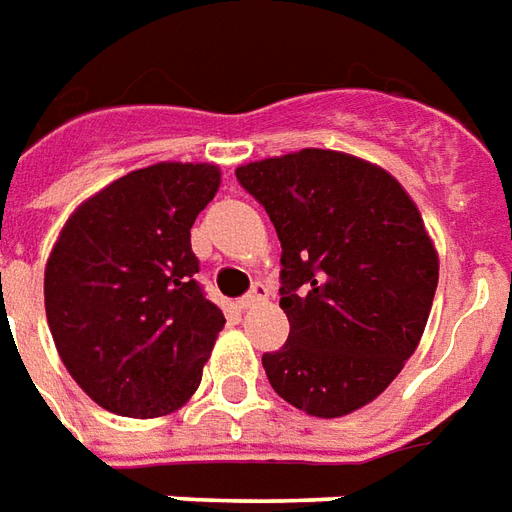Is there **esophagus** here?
<instances>
[{"label":"esophagus","instance_id":"obj_1","mask_svg":"<svg viewBox=\"0 0 512 512\" xmlns=\"http://www.w3.org/2000/svg\"><path fill=\"white\" fill-rule=\"evenodd\" d=\"M266 298H268V287L263 285V282H255V285H252V290H249V293H246L244 298L238 301V306H241V309H252V306L263 304Z\"/></svg>","mask_w":512,"mask_h":512}]
</instances>
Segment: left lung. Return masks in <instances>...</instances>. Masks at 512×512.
<instances>
[{
	"label": "left lung",
	"mask_w": 512,
	"mask_h": 512,
	"mask_svg": "<svg viewBox=\"0 0 512 512\" xmlns=\"http://www.w3.org/2000/svg\"><path fill=\"white\" fill-rule=\"evenodd\" d=\"M282 244L285 347L263 355L287 404L342 418L380 396L418 347L439 260L418 206L380 165L301 149L236 168Z\"/></svg>",
	"instance_id": "left-lung-1"
}]
</instances>
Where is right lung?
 I'll return each mask as SVG.
<instances>
[{
	"label": "right lung",
	"mask_w": 512,
	"mask_h": 512,
	"mask_svg": "<svg viewBox=\"0 0 512 512\" xmlns=\"http://www.w3.org/2000/svg\"><path fill=\"white\" fill-rule=\"evenodd\" d=\"M211 162H157L83 200L45 263V317L89 399L162 418L198 391L225 314L200 285L189 230L219 189Z\"/></svg>",
	"instance_id": "right-lung-1"
}]
</instances>
